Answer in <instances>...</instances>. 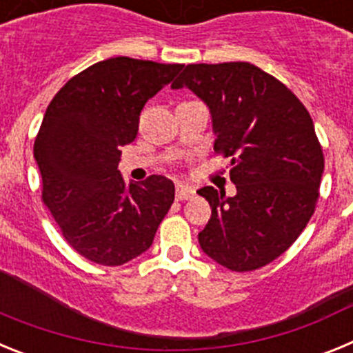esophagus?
<instances>
[{
    "instance_id": "obj_1",
    "label": "esophagus",
    "mask_w": 353,
    "mask_h": 353,
    "mask_svg": "<svg viewBox=\"0 0 353 353\" xmlns=\"http://www.w3.org/2000/svg\"><path fill=\"white\" fill-rule=\"evenodd\" d=\"M196 196V191L192 187L187 185H176V191H174V198L179 199V201H183V199H191Z\"/></svg>"
}]
</instances>
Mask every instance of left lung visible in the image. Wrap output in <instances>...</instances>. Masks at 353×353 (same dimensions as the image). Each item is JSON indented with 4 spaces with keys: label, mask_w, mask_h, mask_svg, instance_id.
Instances as JSON below:
<instances>
[{
    "label": "left lung",
    "mask_w": 353,
    "mask_h": 353,
    "mask_svg": "<svg viewBox=\"0 0 353 353\" xmlns=\"http://www.w3.org/2000/svg\"><path fill=\"white\" fill-rule=\"evenodd\" d=\"M208 105L214 150L232 159L236 194L214 187L198 194L212 217L198 235L205 254L235 272L279 258L316 208L323 152L307 109L285 84L248 61L187 65L171 88Z\"/></svg>",
    "instance_id": "1"
}]
</instances>
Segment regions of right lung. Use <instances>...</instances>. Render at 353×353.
<instances>
[{
  "label": "right lung",
  "instance_id": "right-lung-1",
  "mask_svg": "<svg viewBox=\"0 0 353 353\" xmlns=\"http://www.w3.org/2000/svg\"><path fill=\"white\" fill-rule=\"evenodd\" d=\"M182 65L117 56L67 81L37 134L33 154L42 174V201L81 256L117 267L152 245L171 208L174 185L162 174L125 185L120 146L138 136L148 99Z\"/></svg>",
  "mask_w": 353,
  "mask_h": 353
}]
</instances>
